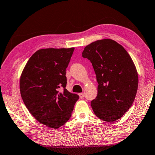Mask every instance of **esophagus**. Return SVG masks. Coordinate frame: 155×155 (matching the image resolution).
<instances>
[{
  "label": "esophagus",
  "instance_id": "obj_1",
  "mask_svg": "<svg viewBox=\"0 0 155 155\" xmlns=\"http://www.w3.org/2000/svg\"><path fill=\"white\" fill-rule=\"evenodd\" d=\"M79 96L80 98H83L84 97V94L83 93H80V94H79Z\"/></svg>",
  "mask_w": 155,
  "mask_h": 155
}]
</instances>
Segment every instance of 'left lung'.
<instances>
[{
	"mask_svg": "<svg viewBox=\"0 0 155 155\" xmlns=\"http://www.w3.org/2000/svg\"><path fill=\"white\" fill-rule=\"evenodd\" d=\"M82 57L91 61L98 83L97 95L91 102L93 111L106 122L117 120L132 106L137 92L139 78L132 58L110 39L89 44Z\"/></svg>",
	"mask_w": 155,
	"mask_h": 155,
	"instance_id": "1",
	"label": "left lung"
}]
</instances>
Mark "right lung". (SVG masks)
Here are the masks:
<instances>
[{"label":"right lung","instance_id":"add662e5","mask_svg":"<svg viewBox=\"0 0 155 155\" xmlns=\"http://www.w3.org/2000/svg\"><path fill=\"white\" fill-rule=\"evenodd\" d=\"M74 49L38 50L21 73L20 91L25 105L37 121L50 128L65 124L79 99L66 89V68Z\"/></svg>","mask_w":155,"mask_h":155}]
</instances>
